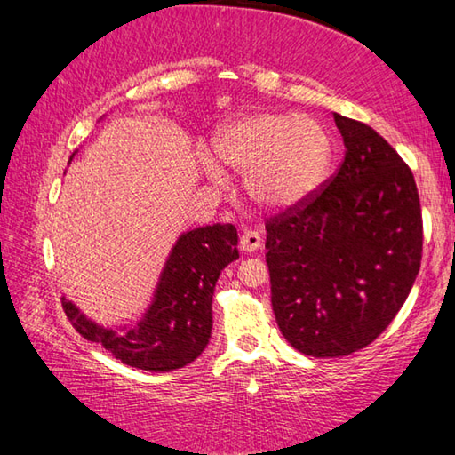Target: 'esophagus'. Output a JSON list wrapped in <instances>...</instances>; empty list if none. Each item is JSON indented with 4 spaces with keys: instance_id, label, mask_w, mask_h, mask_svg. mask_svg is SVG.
I'll return each mask as SVG.
<instances>
[{
    "instance_id": "esophagus-1",
    "label": "esophagus",
    "mask_w": 455,
    "mask_h": 455,
    "mask_svg": "<svg viewBox=\"0 0 455 455\" xmlns=\"http://www.w3.org/2000/svg\"><path fill=\"white\" fill-rule=\"evenodd\" d=\"M260 244H263V238L257 233V230H244L243 236H241V251L246 252V255H251V252H255L260 249Z\"/></svg>"
}]
</instances>
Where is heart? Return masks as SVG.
<instances>
[{
  "label": "heart",
  "instance_id": "obj_1",
  "mask_svg": "<svg viewBox=\"0 0 455 455\" xmlns=\"http://www.w3.org/2000/svg\"><path fill=\"white\" fill-rule=\"evenodd\" d=\"M222 164L244 174V188L265 211H291L325 182L331 166V138L317 118L297 112L252 110L222 124L212 138ZM198 164L212 180H222L211 152H198Z\"/></svg>",
  "mask_w": 455,
  "mask_h": 455
}]
</instances>
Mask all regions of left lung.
I'll return each mask as SVG.
<instances>
[{"label": "left lung", "instance_id": "8db88e82", "mask_svg": "<svg viewBox=\"0 0 455 455\" xmlns=\"http://www.w3.org/2000/svg\"><path fill=\"white\" fill-rule=\"evenodd\" d=\"M345 158L303 206L267 222L271 303L283 337L311 357L367 347L419 273L418 187L402 156L363 122L333 112Z\"/></svg>", "mask_w": 455, "mask_h": 455}]
</instances>
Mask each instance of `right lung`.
<instances>
[{"label":"right lung","mask_w":455,"mask_h":455,"mask_svg":"<svg viewBox=\"0 0 455 455\" xmlns=\"http://www.w3.org/2000/svg\"><path fill=\"white\" fill-rule=\"evenodd\" d=\"M236 244V228L220 222L182 233L168 252L148 309L130 325L104 327L66 297L61 305L84 339L100 343L122 363L154 373L174 371L209 345L214 287L222 268L238 259Z\"/></svg>","instance_id":"add662e5"}]
</instances>
